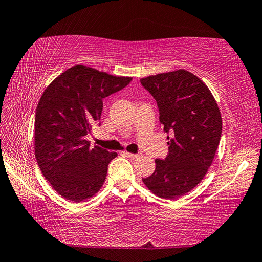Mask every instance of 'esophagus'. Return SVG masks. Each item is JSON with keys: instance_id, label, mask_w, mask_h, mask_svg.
Instances as JSON below:
<instances>
[{"instance_id": "obj_1", "label": "esophagus", "mask_w": 262, "mask_h": 262, "mask_svg": "<svg viewBox=\"0 0 262 262\" xmlns=\"http://www.w3.org/2000/svg\"><path fill=\"white\" fill-rule=\"evenodd\" d=\"M128 158H130V159H138V158H141V154H134V153H128V152H124Z\"/></svg>"}]
</instances>
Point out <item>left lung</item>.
<instances>
[{
	"label": "left lung",
	"instance_id": "8db88e82",
	"mask_svg": "<svg viewBox=\"0 0 262 262\" xmlns=\"http://www.w3.org/2000/svg\"><path fill=\"white\" fill-rule=\"evenodd\" d=\"M157 100L169 152L155 160V171L143 182L157 196L177 199L203 180L213 163L222 135V117L205 83L185 70L141 80Z\"/></svg>",
	"mask_w": 262,
	"mask_h": 262
}]
</instances>
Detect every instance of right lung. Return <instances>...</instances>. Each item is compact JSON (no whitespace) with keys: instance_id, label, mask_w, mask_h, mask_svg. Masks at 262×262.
I'll list each match as a JSON object with an SVG mask.
<instances>
[{"instance_id":"1","label":"right lung","mask_w":262,"mask_h":262,"mask_svg":"<svg viewBox=\"0 0 262 262\" xmlns=\"http://www.w3.org/2000/svg\"><path fill=\"white\" fill-rule=\"evenodd\" d=\"M130 81L76 65L43 91L36 109L35 157L43 177L62 197L80 203L102 187L117 153L91 148L85 137L100 120L102 99Z\"/></svg>"}]
</instances>
